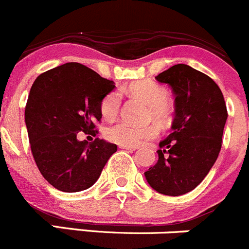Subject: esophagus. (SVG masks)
Wrapping results in <instances>:
<instances>
[{
    "label": "esophagus",
    "instance_id": "34e87169",
    "mask_svg": "<svg viewBox=\"0 0 249 249\" xmlns=\"http://www.w3.org/2000/svg\"><path fill=\"white\" fill-rule=\"evenodd\" d=\"M121 149H126V150H136L137 146H129V145H120Z\"/></svg>",
    "mask_w": 249,
    "mask_h": 249
}]
</instances>
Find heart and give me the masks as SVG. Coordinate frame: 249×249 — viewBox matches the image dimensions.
Masks as SVG:
<instances>
[{
    "label": "heart",
    "instance_id": "1",
    "mask_svg": "<svg viewBox=\"0 0 249 249\" xmlns=\"http://www.w3.org/2000/svg\"><path fill=\"white\" fill-rule=\"evenodd\" d=\"M127 93L137 96L150 105L151 115L159 122H165L167 118V91L164 88L149 79L136 80L131 83L124 89ZM120 91H111L104 96L100 103V112L106 120H112L117 116L121 107ZM159 128L155 124H149L144 127L131 126L128 123L118 122L106 128L105 137L110 142L120 145L136 146L143 143L144 141L154 139L158 137Z\"/></svg>",
    "mask_w": 249,
    "mask_h": 249
}]
</instances>
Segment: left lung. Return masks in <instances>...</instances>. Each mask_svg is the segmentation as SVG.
Instances as JSON below:
<instances>
[{
  "instance_id": "left-lung-1",
  "label": "left lung",
  "mask_w": 249,
  "mask_h": 249,
  "mask_svg": "<svg viewBox=\"0 0 249 249\" xmlns=\"http://www.w3.org/2000/svg\"><path fill=\"white\" fill-rule=\"evenodd\" d=\"M175 94L172 132L162 139L158 162L144 172L151 188L165 196L193 191L219 156L227 120L224 95L204 73L179 63L155 77Z\"/></svg>"
}]
</instances>
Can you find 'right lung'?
Segmentation results:
<instances>
[{"label": "right lung", "mask_w": 249, "mask_h": 249, "mask_svg": "<svg viewBox=\"0 0 249 249\" xmlns=\"http://www.w3.org/2000/svg\"><path fill=\"white\" fill-rule=\"evenodd\" d=\"M115 83L77 62L41 73L33 83L25 106V124L36 166L58 191L73 193L93 186L117 145L94 137L101 120L100 103Z\"/></svg>", "instance_id": "right-lung-1"}]
</instances>
